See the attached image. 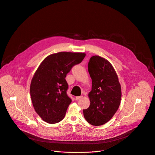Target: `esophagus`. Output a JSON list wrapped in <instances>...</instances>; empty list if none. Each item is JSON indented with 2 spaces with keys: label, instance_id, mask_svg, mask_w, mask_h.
I'll return each instance as SVG.
<instances>
[{
  "label": "esophagus",
  "instance_id": "1",
  "mask_svg": "<svg viewBox=\"0 0 155 155\" xmlns=\"http://www.w3.org/2000/svg\"><path fill=\"white\" fill-rule=\"evenodd\" d=\"M83 97V96H77V97H75V100H79L80 98H82Z\"/></svg>",
  "mask_w": 155,
  "mask_h": 155
}]
</instances>
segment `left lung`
Wrapping results in <instances>:
<instances>
[{
	"label": "left lung",
	"mask_w": 155,
	"mask_h": 155,
	"mask_svg": "<svg viewBox=\"0 0 155 155\" xmlns=\"http://www.w3.org/2000/svg\"><path fill=\"white\" fill-rule=\"evenodd\" d=\"M92 79L89 93L90 106L83 110L86 121L94 126L108 122L117 111L122 97L118 77L111 64L99 56H93L88 63Z\"/></svg>",
	"instance_id": "1"
}]
</instances>
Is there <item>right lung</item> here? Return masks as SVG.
Here are the masks:
<instances>
[{"mask_svg": "<svg viewBox=\"0 0 155 155\" xmlns=\"http://www.w3.org/2000/svg\"><path fill=\"white\" fill-rule=\"evenodd\" d=\"M84 53L59 52L46 57L36 70L30 84L31 101L43 120L55 124L62 120L72 101L65 79L72 67L84 59Z\"/></svg>", "mask_w": 155, "mask_h": 155, "instance_id": "right-lung-1", "label": "right lung"}]
</instances>
